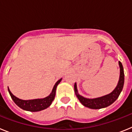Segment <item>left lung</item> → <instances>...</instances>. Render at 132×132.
<instances>
[{
  "instance_id": "1",
  "label": "left lung",
  "mask_w": 132,
  "mask_h": 132,
  "mask_svg": "<svg viewBox=\"0 0 132 132\" xmlns=\"http://www.w3.org/2000/svg\"><path fill=\"white\" fill-rule=\"evenodd\" d=\"M119 66H120V79L118 82V85L115 89L110 94H106L105 96L101 97L96 98H87L78 93L77 88L76 82L75 83L74 88L75 93L76 94L77 97L79 100L80 103L85 107H88L91 109H101V108H106L116 101L118 98L119 95L120 94L122 90L124 83V73H123V68L122 64L120 61H119Z\"/></svg>"
}]
</instances>
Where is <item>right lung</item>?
Instances as JSON below:
<instances>
[{"mask_svg": "<svg viewBox=\"0 0 132 132\" xmlns=\"http://www.w3.org/2000/svg\"><path fill=\"white\" fill-rule=\"evenodd\" d=\"M61 79H59L55 84L52 93H50V95L47 96V97L44 98L33 99V100H27V101L22 100V99H20L15 96L10 92L9 87H8V90H9V93L11 96L12 99L13 100L14 103L18 106H19L20 108L24 110H26V111L38 112L48 108L52 104V102L55 98V96L56 88H57V87L59 82L61 81Z\"/></svg>", "mask_w": 132, "mask_h": 132, "instance_id": "1", "label": "right lung"}]
</instances>
